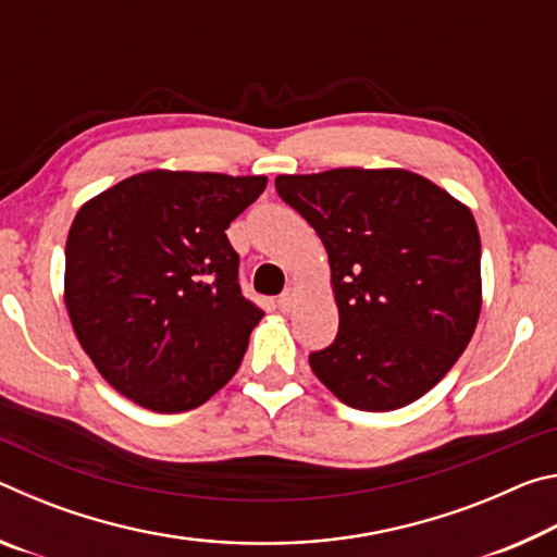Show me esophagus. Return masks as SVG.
<instances>
[{"instance_id":"34e87169","label":"esophagus","mask_w":557,"mask_h":557,"mask_svg":"<svg viewBox=\"0 0 557 557\" xmlns=\"http://www.w3.org/2000/svg\"><path fill=\"white\" fill-rule=\"evenodd\" d=\"M295 301H297V289H295V287H287V289L280 295L277 305H280L282 312H292V307H295Z\"/></svg>"}]
</instances>
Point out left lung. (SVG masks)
<instances>
[{
    "mask_svg": "<svg viewBox=\"0 0 557 557\" xmlns=\"http://www.w3.org/2000/svg\"><path fill=\"white\" fill-rule=\"evenodd\" d=\"M322 238L338 334L309 356L348 408L398 410L445 379L482 312V243L465 203L405 169L280 174Z\"/></svg>",
    "mask_w": 557,
    "mask_h": 557,
    "instance_id": "8db88e82",
    "label": "left lung"
}]
</instances>
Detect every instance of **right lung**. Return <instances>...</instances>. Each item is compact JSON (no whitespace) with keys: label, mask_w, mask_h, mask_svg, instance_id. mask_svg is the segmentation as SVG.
<instances>
[{"label":"right lung","mask_w":557,"mask_h":557,"mask_svg":"<svg viewBox=\"0 0 557 557\" xmlns=\"http://www.w3.org/2000/svg\"><path fill=\"white\" fill-rule=\"evenodd\" d=\"M268 176L152 169L75 213L63 299L102 379L154 412L194 410L228 383L262 312L240 295L231 221Z\"/></svg>","instance_id":"obj_1"}]
</instances>
